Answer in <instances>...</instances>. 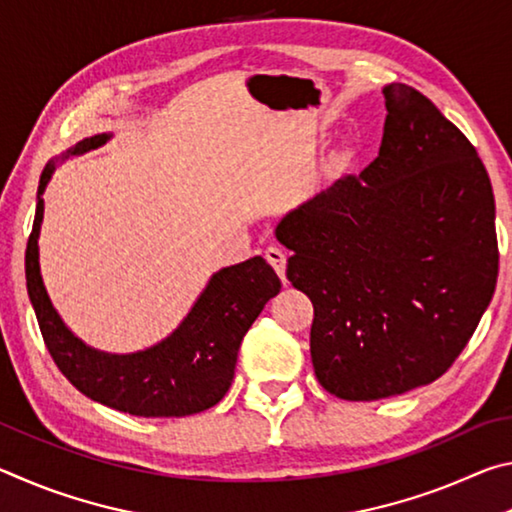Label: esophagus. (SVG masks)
Segmentation results:
<instances>
[{
  "label": "esophagus",
  "mask_w": 512,
  "mask_h": 512,
  "mask_svg": "<svg viewBox=\"0 0 512 512\" xmlns=\"http://www.w3.org/2000/svg\"><path fill=\"white\" fill-rule=\"evenodd\" d=\"M264 257H266V262L275 268V273L280 275V280L282 282L287 280V277H284V271H287V255H284V250L271 246L264 250Z\"/></svg>",
  "instance_id": "1"
}]
</instances>
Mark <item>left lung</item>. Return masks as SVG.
Returning <instances> with one entry per match:
<instances>
[{
    "label": "left lung",
    "instance_id": "left-lung-1",
    "mask_svg": "<svg viewBox=\"0 0 512 512\" xmlns=\"http://www.w3.org/2000/svg\"><path fill=\"white\" fill-rule=\"evenodd\" d=\"M379 155L284 216L287 277L314 305L320 386L370 402L452 368L495 293V196L472 142L422 92L384 88Z\"/></svg>",
    "mask_w": 512,
    "mask_h": 512
}]
</instances>
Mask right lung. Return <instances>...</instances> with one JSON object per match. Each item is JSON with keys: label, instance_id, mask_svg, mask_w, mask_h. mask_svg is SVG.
<instances>
[{"label": "right lung", "instance_id": "right-lung-1", "mask_svg": "<svg viewBox=\"0 0 512 512\" xmlns=\"http://www.w3.org/2000/svg\"><path fill=\"white\" fill-rule=\"evenodd\" d=\"M108 135L79 142L72 153L97 149ZM54 164L42 171L36 221L27 241V291L51 359L90 400L140 418H183L219 404L235 377L237 352L268 300L280 293V277L262 257L216 273L194 309L169 339L135 354L97 352L69 332L51 307L38 264L42 192Z\"/></svg>", "mask_w": 512, "mask_h": 512}]
</instances>
